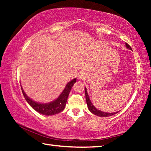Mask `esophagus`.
Here are the masks:
<instances>
[{"label":"esophagus","instance_id":"34e87169","mask_svg":"<svg viewBox=\"0 0 151 151\" xmlns=\"http://www.w3.org/2000/svg\"><path fill=\"white\" fill-rule=\"evenodd\" d=\"M86 74L85 72H81L79 73V75H78V78L80 79H85L86 77Z\"/></svg>","mask_w":151,"mask_h":151}]
</instances>
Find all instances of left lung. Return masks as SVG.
Wrapping results in <instances>:
<instances>
[{
	"label": "left lung",
	"instance_id": "8db88e82",
	"mask_svg": "<svg viewBox=\"0 0 151 151\" xmlns=\"http://www.w3.org/2000/svg\"><path fill=\"white\" fill-rule=\"evenodd\" d=\"M126 47H127V48H129L130 50H132L131 47H130V45L129 44H127V43H126ZM85 91L86 101V103H87L88 109L89 111H90L92 112V113H93L94 114H95V115H97V116H101V117L110 116H112V115H113V114L116 113V112H102L101 111H99V110H98V109H96L95 107H94L93 104H92L90 99H89L88 94L87 93V91H86V88H85Z\"/></svg>",
	"mask_w": 151,
	"mask_h": 151
}]
</instances>
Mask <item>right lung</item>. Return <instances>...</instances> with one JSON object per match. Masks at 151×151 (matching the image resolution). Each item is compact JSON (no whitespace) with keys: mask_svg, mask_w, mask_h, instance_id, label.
Instances as JSON below:
<instances>
[{"mask_svg":"<svg viewBox=\"0 0 151 151\" xmlns=\"http://www.w3.org/2000/svg\"><path fill=\"white\" fill-rule=\"evenodd\" d=\"M76 79L75 78L70 82H69V83H68L67 85H66L65 89H64L63 91L62 92V93L60 94V96H58L56 100L52 102H50V103L45 104L39 103L32 101V99H30L29 97L25 94L23 89L22 88V86L21 89L22 94H23L27 103H29L30 106H32V108L34 109L36 111H37L38 112H39V113L42 114H44V115H54V114H58L59 113V112H62L64 109L65 108L68 94H69L71 88H72L74 84L76 83Z\"/></svg>","mask_w":151,"mask_h":151,"instance_id":"add662e5","label":"right lung"}]
</instances>
